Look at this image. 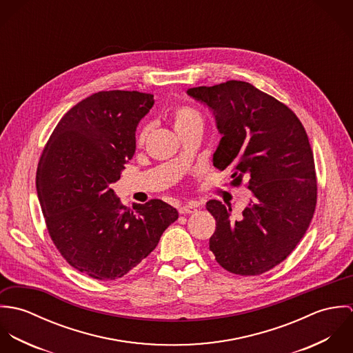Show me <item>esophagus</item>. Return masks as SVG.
<instances>
[{
	"label": "esophagus",
	"instance_id": "esophagus-1",
	"mask_svg": "<svg viewBox=\"0 0 353 353\" xmlns=\"http://www.w3.org/2000/svg\"><path fill=\"white\" fill-rule=\"evenodd\" d=\"M197 203L194 202H188V203H183L182 206H179V213L181 214H188V213H194L197 210Z\"/></svg>",
	"mask_w": 353,
	"mask_h": 353
}]
</instances>
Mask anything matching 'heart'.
<instances>
[{
  "label": "heart",
  "instance_id": "obj_1",
  "mask_svg": "<svg viewBox=\"0 0 353 353\" xmlns=\"http://www.w3.org/2000/svg\"><path fill=\"white\" fill-rule=\"evenodd\" d=\"M193 125H202L201 114L197 110H194L192 107H188V105L178 107L174 112L175 130H179V129H183V128H188V126H193ZM148 133H150V125H145L144 128L140 129L139 136H137V141L140 144L144 143Z\"/></svg>",
  "mask_w": 353,
  "mask_h": 353
}]
</instances>
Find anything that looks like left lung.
Masks as SVG:
<instances>
[{"mask_svg": "<svg viewBox=\"0 0 353 353\" xmlns=\"http://www.w3.org/2000/svg\"><path fill=\"white\" fill-rule=\"evenodd\" d=\"M186 94L206 105L221 134L213 165L248 179L252 199L242 214L206 202L216 219L209 249L228 272L254 276L283 262L305 234L316 203L314 156L298 117L250 83L231 80Z\"/></svg>", "mask_w": 353, "mask_h": 353, "instance_id": "obj_1", "label": "left lung"}]
</instances>
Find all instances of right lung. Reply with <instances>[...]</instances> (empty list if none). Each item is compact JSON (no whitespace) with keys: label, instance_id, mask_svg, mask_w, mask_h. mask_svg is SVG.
Here are the masks:
<instances>
[{"label":"right lung","instance_id":"1","mask_svg":"<svg viewBox=\"0 0 353 353\" xmlns=\"http://www.w3.org/2000/svg\"><path fill=\"white\" fill-rule=\"evenodd\" d=\"M153 95L101 91L72 107L55 126L37 171L51 239L79 272L115 280L157 246L179 213L161 200L121 205L110 189L136 151V130Z\"/></svg>","mask_w":353,"mask_h":353}]
</instances>
